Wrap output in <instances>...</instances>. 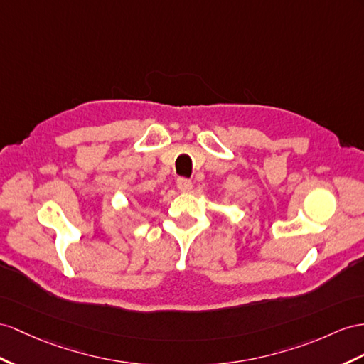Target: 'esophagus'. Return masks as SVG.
I'll use <instances>...</instances> for the list:
<instances>
[{
  "label": "esophagus",
  "instance_id": "obj_1",
  "mask_svg": "<svg viewBox=\"0 0 364 364\" xmlns=\"http://www.w3.org/2000/svg\"><path fill=\"white\" fill-rule=\"evenodd\" d=\"M176 188L181 192H189L192 189V181L189 178H184V176H180V178L176 180Z\"/></svg>",
  "mask_w": 364,
  "mask_h": 364
}]
</instances>
